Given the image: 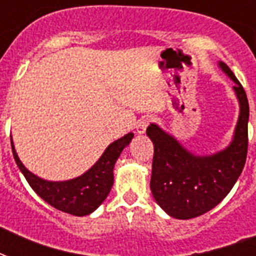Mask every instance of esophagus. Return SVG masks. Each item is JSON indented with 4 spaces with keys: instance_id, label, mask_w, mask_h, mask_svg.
Returning a JSON list of instances; mask_svg holds the SVG:
<instances>
[{
    "instance_id": "34e87169",
    "label": "esophagus",
    "mask_w": 256,
    "mask_h": 256,
    "mask_svg": "<svg viewBox=\"0 0 256 256\" xmlns=\"http://www.w3.org/2000/svg\"><path fill=\"white\" fill-rule=\"evenodd\" d=\"M148 124H150V118H148V116H142V118L136 122V132H138V134H144V132H146V128H148Z\"/></svg>"
}]
</instances>
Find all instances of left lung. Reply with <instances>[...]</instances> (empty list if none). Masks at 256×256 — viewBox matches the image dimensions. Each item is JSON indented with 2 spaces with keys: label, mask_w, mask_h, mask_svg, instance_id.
Returning <instances> with one entry per match:
<instances>
[{
  "label": "left lung",
  "mask_w": 256,
  "mask_h": 256,
  "mask_svg": "<svg viewBox=\"0 0 256 256\" xmlns=\"http://www.w3.org/2000/svg\"><path fill=\"white\" fill-rule=\"evenodd\" d=\"M219 68L235 82L239 118L231 144L211 156H195L156 124L146 134L154 144L150 188L156 202L176 219L204 214L226 198L246 164L248 146V100L246 92L230 68Z\"/></svg>",
  "instance_id": "obj_1"
}]
</instances>
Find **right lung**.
<instances>
[{
	"mask_svg": "<svg viewBox=\"0 0 256 256\" xmlns=\"http://www.w3.org/2000/svg\"><path fill=\"white\" fill-rule=\"evenodd\" d=\"M132 136L134 134L128 132L120 140H114L108 144L92 168H88L77 178L61 182L45 180L30 172L18 158L13 140H10V142L18 168L37 195L57 210L76 216H84L96 210L108 195L114 183V164L120 158L122 150L132 142Z\"/></svg>",
	"mask_w": 256,
	"mask_h": 256,
	"instance_id": "1",
	"label": "right lung"
}]
</instances>
